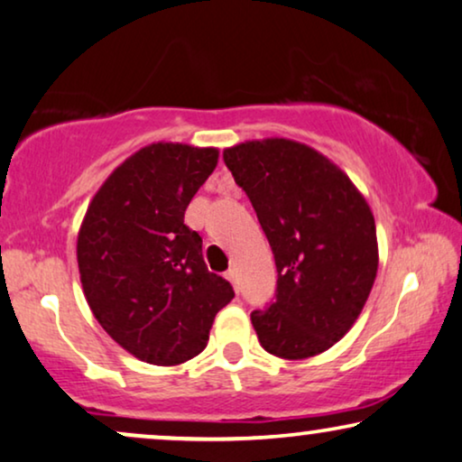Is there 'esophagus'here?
<instances>
[{
    "instance_id": "esophagus-1",
    "label": "esophagus",
    "mask_w": 462,
    "mask_h": 462,
    "mask_svg": "<svg viewBox=\"0 0 462 462\" xmlns=\"http://www.w3.org/2000/svg\"><path fill=\"white\" fill-rule=\"evenodd\" d=\"M226 279L230 281L232 285H235L236 291H238V281H236V270H235V268H230V270H227V273H226Z\"/></svg>"
}]
</instances>
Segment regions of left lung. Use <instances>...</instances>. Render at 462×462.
<instances>
[{
    "instance_id": "1",
    "label": "left lung",
    "mask_w": 462,
    "mask_h": 462,
    "mask_svg": "<svg viewBox=\"0 0 462 462\" xmlns=\"http://www.w3.org/2000/svg\"><path fill=\"white\" fill-rule=\"evenodd\" d=\"M273 247L276 302L251 312L257 340L281 359H309L342 340L378 273L376 221L348 175L315 147L270 137L226 147Z\"/></svg>"
}]
</instances>
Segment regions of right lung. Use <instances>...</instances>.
I'll list each match as a JSON object with an SVG mask.
<instances>
[{"instance_id":"obj_1","label":"right lung","mask_w":462,"mask_h":462,"mask_svg":"<svg viewBox=\"0 0 462 462\" xmlns=\"http://www.w3.org/2000/svg\"><path fill=\"white\" fill-rule=\"evenodd\" d=\"M217 158V147H141L103 181L79 226L86 302L112 340L145 364L171 367L200 355L215 315L235 298L230 282L208 273L199 232L183 224Z\"/></svg>"}]
</instances>
